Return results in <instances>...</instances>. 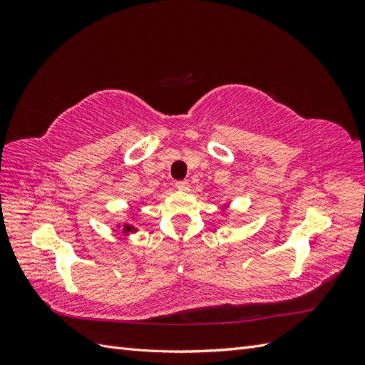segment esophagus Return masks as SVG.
Returning <instances> with one entry per match:
<instances>
[{"mask_svg": "<svg viewBox=\"0 0 365 365\" xmlns=\"http://www.w3.org/2000/svg\"><path fill=\"white\" fill-rule=\"evenodd\" d=\"M175 185H176V189H180V190H189L190 189V184L187 181H178Z\"/></svg>", "mask_w": 365, "mask_h": 365, "instance_id": "1", "label": "esophagus"}]
</instances>
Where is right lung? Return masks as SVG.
Wrapping results in <instances>:
<instances>
[{"label":"right lung","instance_id":"right-lung-1","mask_svg":"<svg viewBox=\"0 0 365 365\" xmlns=\"http://www.w3.org/2000/svg\"><path fill=\"white\" fill-rule=\"evenodd\" d=\"M117 227H120V224H118ZM135 231H137V228H135L134 225H132V224L129 222V220H126V222L123 224V228H121V233H123L125 236L132 235V233H135Z\"/></svg>","mask_w":365,"mask_h":365}]
</instances>
